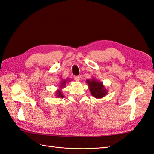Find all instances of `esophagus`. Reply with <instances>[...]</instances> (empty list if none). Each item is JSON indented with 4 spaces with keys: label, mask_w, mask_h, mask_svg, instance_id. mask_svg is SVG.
<instances>
[{
    "label": "esophagus",
    "mask_w": 154,
    "mask_h": 154,
    "mask_svg": "<svg viewBox=\"0 0 154 154\" xmlns=\"http://www.w3.org/2000/svg\"><path fill=\"white\" fill-rule=\"evenodd\" d=\"M74 79L76 81H80V77L79 76H74Z\"/></svg>",
    "instance_id": "1"
}]
</instances>
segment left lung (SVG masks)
Instances as JSON below:
<instances>
[{"label": "left lung", "mask_w": 154, "mask_h": 154, "mask_svg": "<svg viewBox=\"0 0 154 154\" xmlns=\"http://www.w3.org/2000/svg\"><path fill=\"white\" fill-rule=\"evenodd\" d=\"M86 82L89 86L91 94L96 99H101L107 94L108 90L102 81H99L96 78L93 77L92 79H87Z\"/></svg>", "instance_id": "8db88e82"}]
</instances>
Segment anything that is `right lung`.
I'll return each instance as SVG.
<instances>
[{"instance_id": "1", "label": "right lung", "mask_w": 154, "mask_h": 154, "mask_svg": "<svg viewBox=\"0 0 154 154\" xmlns=\"http://www.w3.org/2000/svg\"><path fill=\"white\" fill-rule=\"evenodd\" d=\"M68 81H69V80H68V79H62L60 82V88L55 91V96L58 98H63L64 96L62 94V91H61V89H63L66 85Z\"/></svg>"}]
</instances>
